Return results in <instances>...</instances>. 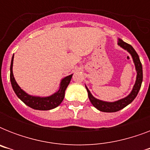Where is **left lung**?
I'll return each instance as SVG.
<instances>
[{"label":"left lung","mask_w":150,"mask_h":150,"mask_svg":"<svg viewBox=\"0 0 150 150\" xmlns=\"http://www.w3.org/2000/svg\"><path fill=\"white\" fill-rule=\"evenodd\" d=\"M117 44L121 47L123 48L124 50H127L131 54L132 57L133 62H134L135 66V70H136V72H137L136 80H135V83L130 93L128 94V96L125 97V98L117 100V101H114V102H107V101H103V100L95 98L92 95L86 86V90L88 92V96H89V99L91 103L96 107V109L102 112L111 113V112H116L120 110L123 109L124 107H125L126 106L130 104L131 103L135 100V98L137 96L138 93L139 91L140 88H141V86H142L143 75H142V64H141V61L139 60V57L138 54L135 50V49L130 44L124 42L121 39H118Z\"/></svg>","instance_id":"1"}]
</instances>
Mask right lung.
<instances>
[{
	"label": "right lung",
	"mask_w": 150,
	"mask_h": 150,
	"mask_svg": "<svg viewBox=\"0 0 150 150\" xmlns=\"http://www.w3.org/2000/svg\"><path fill=\"white\" fill-rule=\"evenodd\" d=\"M13 60H14V55L11 58L10 67V80L11 83V86L13 90L15 91V94L25 104L29 106L33 109L39 110H49L54 109L55 107L61 104V102L63 101L64 97V93L67 87L69 85L73 75H70L66 76L62 79L60 83L58 91L52 94L51 96H45V97H41V96H36L29 95L27 93L20 88L18 83L15 81L14 75H13Z\"/></svg>",
	"instance_id": "right-lung-1"
}]
</instances>
